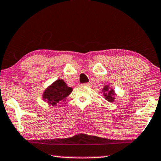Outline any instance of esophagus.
<instances>
[{
  "instance_id": "esophagus-1",
  "label": "esophagus",
  "mask_w": 161,
  "mask_h": 161,
  "mask_svg": "<svg viewBox=\"0 0 161 161\" xmlns=\"http://www.w3.org/2000/svg\"><path fill=\"white\" fill-rule=\"evenodd\" d=\"M83 85L86 86H88V87H90V86H92V83H91V82L86 83H83Z\"/></svg>"
}]
</instances>
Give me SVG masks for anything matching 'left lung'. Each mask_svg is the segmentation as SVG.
Segmentation results:
<instances>
[{"mask_svg": "<svg viewBox=\"0 0 161 161\" xmlns=\"http://www.w3.org/2000/svg\"><path fill=\"white\" fill-rule=\"evenodd\" d=\"M104 92V97L105 98V99L108 100V102H113L114 99H115V92H114L113 89H109V86H104V88H103Z\"/></svg>", "mask_w": 161, "mask_h": 161, "instance_id": "1", "label": "left lung"}]
</instances>
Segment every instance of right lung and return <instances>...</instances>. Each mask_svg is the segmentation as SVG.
Here are the masks:
<instances>
[{
	"mask_svg": "<svg viewBox=\"0 0 161 161\" xmlns=\"http://www.w3.org/2000/svg\"><path fill=\"white\" fill-rule=\"evenodd\" d=\"M72 92L73 88L68 87L63 80L58 79L46 88L43 98L51 105H55L59 102L64 101Z\"/></svg>",
	"mask_w": 161,
	"mask_h": 161,
	"instance_id": "1",
	"label": "right lung"
}]
</instances>
